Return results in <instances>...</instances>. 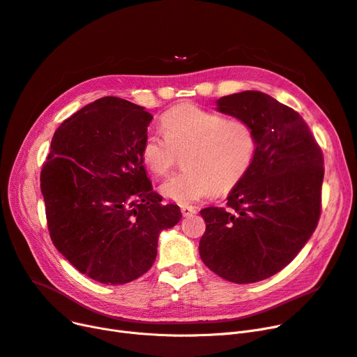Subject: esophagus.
I'll return each mask as SVG.
<instances>
[{"instance_id": "1", "label": "esophagus", "mask_w": 357, "mask_h": 357, "mask_svg": "<svg viewBox=\"0 0 357 357\" xmlns=\"http://www.w3.org/2000/svg\"><path fill=\"white\" fill-rule=\"evenodd\" d=\"M196 212H197V209H196L195 206H188V205L181 206V213H183V216H192V215H195Z\"/></svg>"}]
</instances>
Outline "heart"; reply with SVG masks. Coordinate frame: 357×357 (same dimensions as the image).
<instances>
[{
	"instance_id": "b5f03b06",
	"label": "heart",
	"mask_w": 357,
	"mask_h": 357,
	"mask_svg": "<svg viewBox=\"0 0 357 357\" xmlns=\"http://www.w3.org/2000/svg\"><path fill=\"white\" fill-rule=\"evenodd\" d=\"M161 126L165 137L146 133L139 155L157 177L168 176L184 155L185 169L161 185V193L180 205L232 190L256 161L257 132L247 119L184 103L165 112Z\"/></svg>"
}]
</instances>
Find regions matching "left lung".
<instances>
[{"label":"left lung","mask_w":357,"mask_h":357,"mask_svg":"<svg viewBox=\"0 0 357 357\" xmlns=\"http://www.w3.org/2000/svg\"><path fill=\"white\" fill-rule=\"evenodd\" d=\"M216 105L220 113L247 119L259 148L227 208L200 211L206 222L200 259L225 280L260 282L289 264L315 231L324 157L302 116L268 94L243 91Z\"/></svg>","instance_id":"obj_1"}]
</instances>
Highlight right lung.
<instances>
[{
  "instance_id": "right-lung-1",
  "label": "right lung",
  "mask_w": 357,
  "mask_h": 357,
  "mask_svg": "<svg viewBox=\"0 0 357 357\" xmlns=\"http://www.w3.org/2000/svg\"><path fill=\"white\" fill-rule=\"evenodd\" d=\"M152 121L144 107L103 97L55 130L40 173L50 240L79 273L105 284L138 279L158 235L181 219L152 190L139 148Z\"/></svg>"
}]
</instances>
